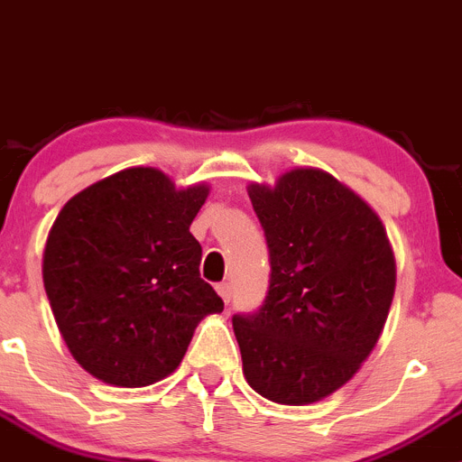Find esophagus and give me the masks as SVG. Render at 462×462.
Instances as JSON below:
<instances>
[{"label":"esophagus","instance_id":"obj_1","mask_svg":"<svg viewBox=\"0 0 462 462\" xmlns=\"http://www.w3.org/2000/svg\"><path fill=\"white\" fill-rule=\"evenodd\" d=\"M217 291H218V295H221V298H223V302H230V298H232L230 282H221V284L217 286Z\"/></svg>","mask_w":462,"mask_h":462}]
</instances>
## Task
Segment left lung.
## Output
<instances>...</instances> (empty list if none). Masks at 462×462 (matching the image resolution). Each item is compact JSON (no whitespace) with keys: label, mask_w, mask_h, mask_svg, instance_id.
I'll return each instance as SVG.
<instances>
[{"label":"left lung","mask_w":462,"mask_h":462,"mask_svg":"<svg viewBox=\"0 0 462 462\" xmlns=\"http://www.w3.org/2000/svg\"><path fill=\"white\" fill-rule=\"evenodd\" d=\"M271 282L262 307L232 316L250 388L277 404L325 400L374 350L395 293V257L377 214L320 169L248 187Z\"/></svg>","instance_id":"1"}]
</instances>
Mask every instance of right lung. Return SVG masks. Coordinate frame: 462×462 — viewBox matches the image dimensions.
I'll list each match as a JSON object with an SVG mask.
<instances>
[{
  "mask_svg": "<svg viewBox=\"0 0 462 462\" xmlns=\"http://www.w3.org/2000/svg\"><path fill=\"white\" fill-rule=\"evenodd\" d=\"M208 185L176 189L169 176L133 167L65 203L42 257L53 318L71 356L92 377L142 388L180 365L196 325L223 311L200 280L191 221Z\"/></svg>",
  "mask_w": 462,
  "mask_h": 462,
  "instance_id": "1",
  "label": "right lung"
}]
</instances>
